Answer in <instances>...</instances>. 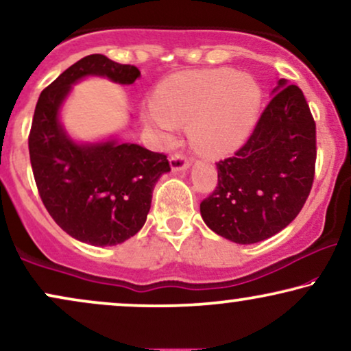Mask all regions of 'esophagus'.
Listing matches in <instances>:
<instances>
[{
	"mask_svg": "<svg viewBox=\"0 0 351 351\" xmlns=\"http://www.w3.org/2000/svg\"><path fill=\"white\" fill-rule=\"evenodd\" d=\"M191 165V160L186 155L183 154H175L171 155L170 158V167L173 171H181V170H188Z\"/></svg>",
	"mask_w": 351,
	"mask_h": 351,
	"instance_id": "1",
	"label": "esophagus"
}]
</instances>
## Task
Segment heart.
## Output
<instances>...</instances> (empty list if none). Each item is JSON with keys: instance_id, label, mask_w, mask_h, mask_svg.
Returning <instances> with one entry per match:
<instances>
[{"instance_id": "1", "label": "heart", "mask_w": 351, "mask_h": 351, "mask_svg": "<svg viewBox=\"0 0 351 351\" xmlns=\"http://www.w3.org/2000/svg\"><path fill=\"white\" fill-rule=\"evenodd\" d=\"M261 94L256 79L230 68L176 74L155 92L144 121L171 134L176 123L188 121L189 134L208 154L228 152L243 143L259 113Z\"/></svg>"}]
</instances>
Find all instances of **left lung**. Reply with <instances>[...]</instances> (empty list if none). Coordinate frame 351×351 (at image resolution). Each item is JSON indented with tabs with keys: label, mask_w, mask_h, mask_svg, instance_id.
I'll return each instance as SVG.
<instances>
[{
	"label": "left lung",
	"mask_w": 351,
	"mask_h": 351,
	"mask_svg": "<svg viewBox=\"0 0 351 351\" xmlns=\"http://www.w3.org/2000/svg\"><path fill=\"white\" fill-rule=\"evenodd\" d=\"M272 94L246 144L217 163L219 183L201 202L207 227L238 245L282 232L313 188L316 123L308 101L285 79Z\"/></svg>",
	"instance_id": "1"
}]
</instances>
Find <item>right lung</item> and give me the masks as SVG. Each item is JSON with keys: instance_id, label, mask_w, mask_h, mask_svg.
Here are the masks:
<instances>
[{"instance_id": "right-lung-1", "label": "right lung", "mask_w": 351, "mask_h": 351, "mask_svg": "<svg viewBox=\"0 0 351 351\" xmlns=\"http://www.w3.org/2000/svg\"><path fill=\"white\" fill-rule=\"evenodd\" d=\"M87 76L130 86L136 66L88 55L61 73L38 97L29 134V154L40 197L69 237L94 246H114L144 227L152 191L170 171L167 155L108 139L77 144L60 123L71 87Z\"/></svg>"}]
</instances>
